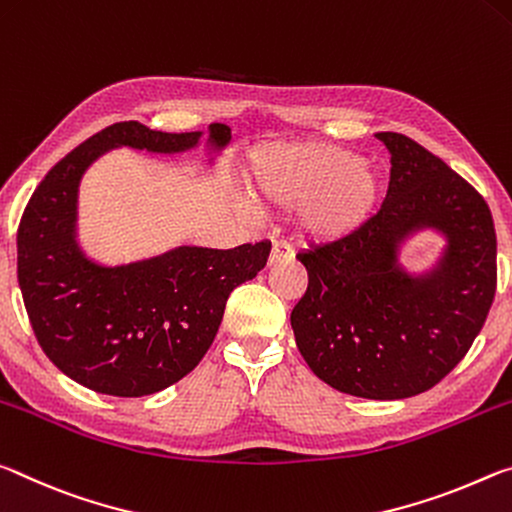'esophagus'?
I'll return each instance as SVG.
<instances>
[{
	"instance_id": "esophagus-1",
	"label": "esophagus",
	"mask_w": 512,
	"mask_h": 512,
	"mask_svg": "<svg viewBox=\"0 0 512 512\" xmlns=\"http://www.w3.org/2000/svg\"><path fill=\"white\" fill-rule=\"evenodd\" d=\"M295 258V251L288 245V242H274L272 251H270V261L267 265H281V263H290Z\"/></svg>"
}]
</instances>
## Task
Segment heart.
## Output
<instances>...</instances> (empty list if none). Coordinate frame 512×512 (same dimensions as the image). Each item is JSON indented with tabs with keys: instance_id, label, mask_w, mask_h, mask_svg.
<instances>
[{
	"instance_id": "b5f03b06",
	"label": "heart",
	"mask_w": 512,
	"mask_h": 512,
	"mask_svg": "<svg viewBox=\"0 0 512 512\" xmlns=\"http://www.w3.org/2000/svg\"><path fill=\"white\" fill-rule=\"evenodd\" d=\"M251 197L299 206V222L315 240H342L372 220L383 197V174L370 161L329 142L265 145L249 158Z\"/></svg>"
}]
</instances>
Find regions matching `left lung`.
Returning <instances> with one entry per match:
<instances>
[{"label":"left lung","instance_id":"left-lung-1","mask_svg":"<svg viewBox=\"0 0 512 512\" xmlns=\"http://www.w3.org/2000/svg\"><path fill=\"white\" fill-rule=\"evenodd\" d=\"M390 152L388 195L363 229L299 251L306 295L290 324L317 379L345 395L406 399L440 383L472 347L497 290V236L485 199L404 133ZM446 240L429 271L400 251L417 232Z\"/></svg>","mask_w":512,"mask_h":512}]
</instances>
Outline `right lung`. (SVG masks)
Here are the masks:
<instances>
[{
	"mask_svg": "<svg viewBox=\"0 0 512 512\" xmlns=\"http://www.w3.org/2000/svg\"><path fill=\"white\" fill-rule=\"evenodd\" d=\"M204 131L165 133L115 122L72 149L33 192L18 229V283L33 333L72 381L113 397H145L192 372L213 345L231 290L263 270L270 242L211 249L179 245L104 265L79 242V186L113 149L183 154ZM231 142L208 124V163Z\"/></svg>",
	"mask_w": 512,
	"mask_h": 512,
	"instance_id": "add662e5",
	"label": "right lung"
}]
</instances>
